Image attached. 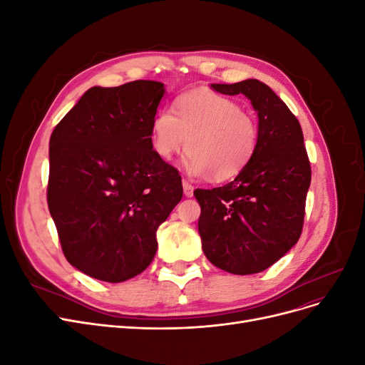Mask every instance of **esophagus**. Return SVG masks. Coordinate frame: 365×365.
Masks as SVG:
<instances>
[{
    "instance_id": "esophagus-1",
    "label": "esophagus",
    "mask_w": 365,
    "mask_h": 365,
    "mask_svg": "<svg viewBox=\"0 0 365 365\" xmlns=\"http://www.w3.org/2000/svg\"><path fill=\"white\" fill-rule=\"evenodd\" d=\"M182 190H184V195H185L187 197H192L195 189H193V185H192L189 181L182 180Z\"/></svg>"
}]
</instances>
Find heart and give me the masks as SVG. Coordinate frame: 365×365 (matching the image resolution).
I'll list each match as a JSON object with an SVG mask.
<instances>
[{
	"instance_id": "b5f03b06",
	"label": "heart",
	"mask_w": 365,
	"mask_h": 365,
	"mask_svg": "<svg viewBox=\"0 0 365 365\" xmlns=\"http://www.w3.org/2000/svg\"><path fill=\"white\" fill-rule=\"evenodd\" d=\"M170 109H160L150 123V141L157 155L170 161L187 149L185 168L193 176L213 181L235 178L252 158L259 145L256 117L240 103L210 90L182 94Z\"/></svg>"
}]
</instances>
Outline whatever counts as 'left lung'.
Wrapping results in <instances>:
<instances>
[{"label":"left lung","instance_id":"1","mask_svg":"<svg viewBox=\"0 0 365 365\" xmlns=\"http://www.w3.org/2000/svg\"><path fill=\"white\" fill-rule=\"evenodd\" d=\"M220 94H244L259 117V145L235 181L195 190L205 257L219 269L248 275L282 259L300 239L311 164L300 123L257 79L213 83Z\"/></svg>","mask_w":365,"mask_h":365}]
</instances>
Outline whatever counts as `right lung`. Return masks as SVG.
I'll return each mask as SVG.
<instances>
[{
	"instance_id": "obj_1",
	"label": "right lung",
	"mask_w": 365,
	"mask_h": 365,
	"mask_svg": "<svg viewBox=\"0 0 365 365\" xmlns=\"http://www.w3.org/2000/svg\"><path fill=\"white\" fill-rule=\"evenodd\" d=\"M164 83L93 86L50 137L47 201L65 257L93 279L145 271L157 230L182 197L178 170L152 148Z\"/></svg>"
}]
</instances>
